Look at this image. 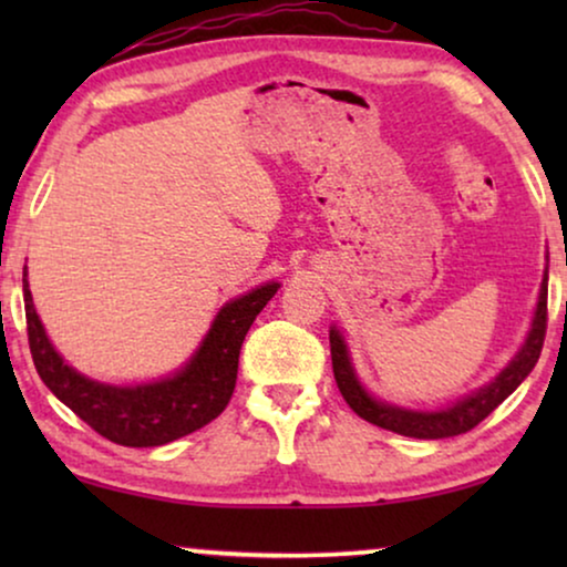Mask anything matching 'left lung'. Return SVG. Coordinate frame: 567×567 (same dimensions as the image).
I'll use <instances>...</instances> for the list:
<instances>
[{
    "label": "left lung",
    "mask_w": 567,
    "mask_h": 567,
    "mask_svg": "<svg viewBox=\"0 0 567 567\" xmlns=\"http://www.w3.org/2000/svg\"><path fill=\"white\" fill-rule=\"evenodd\" d=\"M545 332H547V270L542 278L539 301L534 309V320L526 336L524 346L518 348V353L511 359L506 369L501 371L493 382L480 386L477 392L467 394V398L452 402V405L439 408V410H408L382 402L363 390V384L355 377V369L348 355V346L340 330H330V355H332V374H336L338 390L343 394V400L351 405L355 415H361L363 421L379 425V429L394 431L400 436L410 439H449L460 436L475 429L477 423H483L518 384L529 377L534 363L539 361L542 346H545Z\"/></svg>",
    "instance_id": "1"
}]
</instances>
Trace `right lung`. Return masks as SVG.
<instances>
[{
	"mask_svg": "<svg viewBox=\"0 0 567 567\" xmlns=\"http://www.w3.org/2000/svg\"><path fill=\"white\" fill-rule=\"evenodd\" d=\"M278 286L281 284L276 281L262 284L239 299L227 301L212 322V330L200 340L198 351L173 377L150 384L115 386L80 374L61 359L38 320L25 268L22 293L30 353L43 384L100 436L121 446H162L204 429L229 405L237 384L239 348Z\"/></svg>",
	"mask_w": 567,
	"mask_h": 567,
	"instance_id": "right-lung-1",
	"label": "right lung"
}]
</instances>
